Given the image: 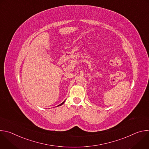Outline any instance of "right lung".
<instances>
[{
  "label": "right lung",
  "mask_w": 149,
  "mask_h": 149,
  "mask_svg": "<svg viewBox=\"0 0 149 149\" xmlns=\"http://www.w3.org/2000/svg\"><path fill=\"white\" fill-rule=\"evenodd\" d=\"M64 102H65V101H63V102H62V103H61V104H59V105H58V106H60V105H62V104H63V103H64Z\"/></svg>",
  "instance_id": "right-lung-1"
}]
</instances>
